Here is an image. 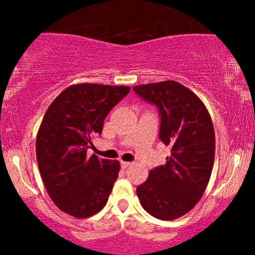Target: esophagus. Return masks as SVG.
Returning <instances> with one entry per match:
<instances>
[{"label": "esophagus", "mask_w": 255, "mask_h": 255, "mask_svg": "<svg viewBox=\"0 0 255 255\" xmlns=\"http://www.w3.org/2000/svg\"><path fill=\"white\" fill-rule=\"evenodd\" d=\"M132 165V163H129V161H121V166H122V169H127L128 166Z\"/></svg>", "instance_id": "obj_1"}]
</instances>
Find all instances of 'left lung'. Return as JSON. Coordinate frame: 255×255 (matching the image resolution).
Returning <instances> with one entry per match:
<instances>
[{"instance_id":"left-lung-1","label":"left lung","mask_w":255,"mask_h":255,"mask_svg":"<svg viewBox=\"0 0 255 255\" xmlns=\"http://www.w3.org/2000/svg\"><path fill=\"white\" fill-rule=\"evenodd\" d=\"M160 112L159 138L171 146L166 164L137 187L144 210L159 220L181 217L206 190L215 161V129L204 102L180 82L166 80L133 87Z\"/></svg>"}]
</instances>
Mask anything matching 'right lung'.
<instances>
[{
    "instance_id": "right-lung-1",
    "label": "right lung",
    "mask_w": 255,
    "mask_h": 255,
    "mask_svg": "<svg viewBox=\"0 0 255 255\" xmlns=\"http://www.w3.org/2000/svg\"><path fill=\"white\" fill-rule=\"evenodd\" d=\"M129 86L76 84L48 107L35 140L38 168L59 210L76 218L96 215L107 204L120 161L86 158L95 134H101L110 111Z\"/></svg>"
}]
</instances>
